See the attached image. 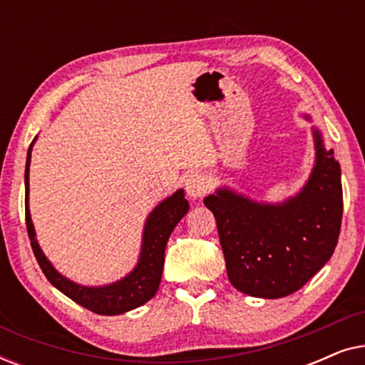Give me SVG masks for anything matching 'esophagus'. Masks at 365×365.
Wrapping results in <instances>:
<instances>
[{
	"label": "esophagus",
	"mask_w": 365,
	"mask_h": 365,
	"mask_svg": "<svg viewBox=\"0 0 365 365\" xmlns=\"http://www.w3.org/2000/svg\"><path fill=\"white\" fill-rule=\"evenodd\" d=\"M184 187H186V192H187L189 197L199 199L207 192L209 184H207L206 178H204L202 174L194 173V174H191V176H187L186 182H184Z\"/></svg>",
	"instance_id": "esophagus-1"
}]
</instances>
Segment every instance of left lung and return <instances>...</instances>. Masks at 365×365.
Segmentation results:
<instances>
[{"label": "left lung", "mask_w": 365, "mask_h": 365, "mask_svg": "<svg viewBox=\"0 0 365 365\" xmlns=\"http://www.w3.org/2000/svg\"><path fill=\"white\" fill-rule=\"evenodd\" d=\"M311 121L309 114H304ZM316 159L296 196L259 202L222 186L204 197L214 214L229 281L262 299L296 292L321 271L337 246L342 221L341 166L312 128Z\"/></svg>", "instance_id": "left-lung-1"}]
</instances>
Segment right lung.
<instances>
[{"label": "right lung", "instance_id": "1", "mask_svg": "<svg viewBox=\"0 0 365 365\" xmlns=\"http://www.w3.org/2000/svg\"><path fill=\"white\" fill-rule=\"evenodd\" d=\"M38 136L34 138L36 141ZM28 149L26 156V171H24V209H26V229L29 241L36 261L58 291L64 296L73 299L79 306L89 309L91 312L101 314V316H118L128 311H133L149 299L156 296L159 282H161L163 267H164V251H166L168 239L171 236L176 224L186 216L189 211V202L184 197L182 189L164 199L156 207L149 212L144 222L141 252H139L138 264L129 274L116 282L106 284V286H81V284L71 281L61 272H58L49 259L44 256L43 249L39 247L36 231H34L31 212H29V164H31L33 144Z\"/></svg>", "mask_w": 365, "mask_h": 365}]
</instances>
